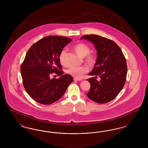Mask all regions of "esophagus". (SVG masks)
<instances>
[{
  "label": "esophagus",
  "instance_id": "esophagus-1",
  "mask_svg": "<svg viewBox=\"0 0 148 148\" xmlns=\"http://www.w3.org/2000/svg\"><path fill=\"white\" fill-rule=\"evenodd\" d=\"M74 80H77V81H82V79H79V78H76V77H75V78H74Z\"/></svg>",
  "mask_w": 148,
  "mask_h": 148
}]
</instances>
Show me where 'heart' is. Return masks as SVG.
<instances>
[{"label":"heart","mask_w":148,"mask_h":148,"mask_svg":"<svg viewBox=\"0 0 148 148\" xmlns=\"http://www.w3.org/2000/svg\"><path fill=\"white\" fill-rule=\"evenodd\" d=\"M74 49L77 54L82 58L85 57L86 63L90 66H93L96 63V58L93 55H89L90 49L89 47L83 43H79L75 45L74 47ZM66 49H63L60 53L59 56V60L62 64H65V54ZM88 71V68L84 66H71L69 68L66 72L67 74L71 75L74 77L80 78L83 74L86 73Z\"/></svg>","instance_id":"b5f03b06"}]
</instances>
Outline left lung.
Returning a JSON list of instances; mask_svg holds the SVG:
<instances>
[{"label": "left lung", "instance_id": "1", "mask_svg": "<svg viewBox=\"0 0 148 148\" xmlns=\"http://www.w3.org/2000/svg\"><path fill=\"white\" fill-rule=\"evenodd\" d=\"M92 42L97 51L94 67L88 79L90 89L86 94L92 101L105 104L115 98L125 83L127 74L126 59L119 47L113 40L95 34L84 35L80 40ZM98 76L101 80L95 79Z\"/></svg>", "mask_w": 148, "mask_h": 148}]
</instances>
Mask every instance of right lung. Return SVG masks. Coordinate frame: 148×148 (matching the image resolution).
I'll list each match as a JSON object with an SVG mask.
<instances>
[{
  "mask_svg": "<svg viewBox=\"0 0 148 148\" xmlns=\"http://www.w3.org/2000/svg\"><path fill=\"white\" fill-rule=\"evenodd\" d=\"M71 39L52 35L44 37L28 50L21 68L25 90L36 101L49 105L64 95L73 78L63 75L59 60L62 50ZM55 72L61 77L51 79L49 75Z\"/></svg>",
  "mask_w": 148,
  "mask_h": 148,
  "instance_id": "add662e5",
  "label": "right lung"
}]
</instances>
